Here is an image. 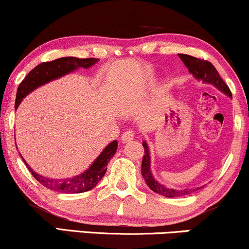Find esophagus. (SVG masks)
<instances>
[{
    "label": "esophagus",
    "instance_id": "esophagus-1",
    "mask_svg": "<svg viewBox=\"0 0 249 249\" xmlns=\"http://www.w3.org/2000/svg\"><path fill=\"white\" fill-rule=\"evenodd\" d=\"M134 137H135V134H134V131L127 129V130L124 131V134H122L121 140H122V142L125 143V142L131 141V140H134Z\"/></svg>",
    "mask_w": 249,
    "mask_h": 249
}]
</instances>
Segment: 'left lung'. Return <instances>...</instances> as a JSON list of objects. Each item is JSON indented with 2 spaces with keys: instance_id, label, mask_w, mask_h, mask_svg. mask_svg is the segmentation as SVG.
I'll list each match as a JSON object with an SVG mask.
<instances>
[{
  "instance_id": "obj_1",
  "label": "left lung",
  "mask_w": 249,
  "mask_h": 249,
  "mask_svg": "<svg viewBox=\"0 0 249 249\" xmlns=\"http://www.w3.org/2000/svg\"><path fill=\"white\" fill-rule=\"evenodd\" d=\"M178 57H179L183 63L185 64V66L189 69L190 73H192L198 80H203L204 83L214 85L218 89H220L221 92L225 93V94L232 96L230 87L227 86V84L225 83L223 79H221L218 71L215 70V67L213 66L210 61L199 59V58L192 57V55H189V54H182V53L178 54ZM143 148H144V155H143V160H142L141 172H142L143 178H144L145 183H147V185L153 190L154 192L164 196V197H168V198H176V197H184V196H188L190 194H192L194 191H196V189L194 190L168 189L166 186L162 185V184L157 182V180L153 177V175H151L150 155H149V149L145 142H143ZM197 190H199V188Z\"/></svg>"
}]
</instances>
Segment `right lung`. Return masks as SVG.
Instances as JSON below:
<instances>
[{
  "mask_svg": "<svg viewBox=\"0 0 249 249\" xmlns=\"http://www.w3.org/2000/svg\"><path fill=\"white\" fill-rule=\"evenodd\" d=\"M98 58H75V57H63L52 61H45V63L39 64L35 69H32L29 74L23 79L22 83L19 84L16 93V101H15V108L18 107L23 98H25L29 93L32 92L37 87L49 83V81L54 80V79L63 77L67 73L74 71L78 67H84L89 69L98 61ZM116 147L118 142L113 141L104 149V151L99 155L93 164L87 169L84 174L79 175L77 177H73L71 179H51L40 176L35 172L28 163H24L29 171L31 172L32 176L45 186L46 189L52 190V191L61 192V194H81V192L89 191L101 180L105 176L107 170V164L110 159L116 153ZM23 159V157H22Z\"/></svg>",
  "mask_w": 249,
  "mask_h": 249,
  "instance_id": "add662e5",
  "label": "right lung"
}]
</instances>
